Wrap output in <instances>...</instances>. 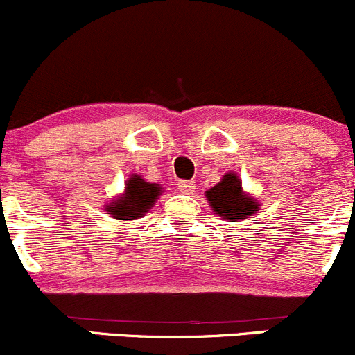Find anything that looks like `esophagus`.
I'll return each mask as SVG.
<instances>
[{
	"label": "esophagus",
	"mask_w": 355,
	"mask_h": 355,
	"mask_svg": "<svg viewBox=\"0 0 355 355\" xmlns=\"http://www.w3.org/2000/svg\"><path fill=\"white\" fill-rule=\"evenodd\" d=\"M178 189L181 193H186V195H189V193L195 191V184H193V181H181L178 184Z\"/></svg>",
	"instance_id": "34e87169"
}]
</instances>
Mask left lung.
<instances>
[{
  "instance_id": "1",
  "label": "left lung",
  "mask_w": 355,
  "mask_h": 355,
  "mask_svg": "<svg viewBox=\"0 0 355 355\" xmlns=\"http://www.w3.org/2000/svg\"><path fill=\"white\" fill-rule=\"evenodd\" d=\"M205 198L217 219H224L227 223L250 219L261 209V202L245 191L241 179L231 171L224 174L216 186L207 189Z\"/></svg>"
}]
</instances>
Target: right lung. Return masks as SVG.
<instances>
[{
  "label": "right lung",
  "mask_w": 355,
  "mask_h": 355,
  "mask_svg": "<svg viewBox=\"0 0 355 355\" xmlns=\"http://www.w3.org/2000/svg\"><path fill=\"white\" fill-rule=\"evenodd\" d=\"M162 193L164 188L160 184L145 181L139 174H131L125 181L124 191L105 203L103 210L112 219H117L121 223L138 220L146 212H150Z\"/></svg>",
  "instance_id": "add662e5"
}]
</instances>
